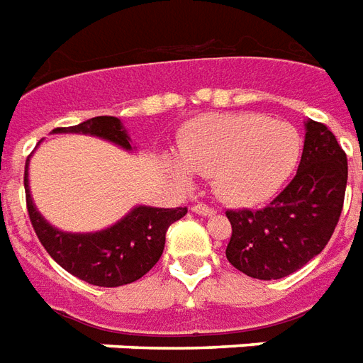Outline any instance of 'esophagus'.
<instances>
[{"mask_svg":"<svg viewBox=\"0 0 363 363\" xmlns=\"http://www.w3.org/2000/svg\"><path fill=\"white\" fill-rule=\"evenodd\" d=\"M192 211H194V213H198V216H203V217L213 216V213H216V209L209 208V206H206V203H196L194 208H192Z\"/></svg>","mask_w":363,"mask_h":363,"instance_id":"34e87169","label":"esophagus"}]
</instances>
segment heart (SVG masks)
<instances>
[{"instance_id":"b5f03b06","label":"heart","mask_w":363,"mask_h":363,"mask_svg":"<svg viewBox=\"0 0 363 363\" xmlns=\"http://www.w3.org/2000/svg\"><path fill=\"white\" fill-rule=\"evenodd\" d=\"M302 136L296 128L262 115H203L192 121L177 144L180 163L189 171L213 177V186L233 203H257L273 196L296 167Z\"/></svg>"}]
</instances>
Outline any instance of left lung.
<instances>
[{"label": "left lung", "instance_id": "left-lung-1", "mask_svg": "<svg viewBox=\"0 0 363 363\" xmlns=\"http://www.w3.org/2000/svg\"><path fill=\"white\" fill-rule=\"evenodd\" d=\"M302 160L294 179L262 209H229L225 250L244 275L273 281L304 267L327 246L345 202L348 161L329 128L306 121Z\"/></svg>", "mask_w": 363, "mask_h": 363}]
</instances>
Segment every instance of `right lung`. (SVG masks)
Segmentation results:
<instances>
[{
	"label": "right lung",
	"instance_id": "add662e5",
	"mask_svg": "<svg viewBox=\"0 0 363 363\" xmlns=\"http://www.w3.org/2000/svg\"><path fill=\"white\" fill-rule=\"evenodd\" d=\"M53 133L98 136L133 152L130 136L117 117H92L74 127L53 128ZM28 161L24 165L26 209L32 227L45 252L71 275L96 286H121L144 277L160 262L165 248V233L171 223L186 216V208L136 206L121 221L96 233H67L42 217L28 186Z\"/></svg>",
	"mask_w": 363,
	"mask_h": 363
}]
</instances>
